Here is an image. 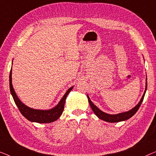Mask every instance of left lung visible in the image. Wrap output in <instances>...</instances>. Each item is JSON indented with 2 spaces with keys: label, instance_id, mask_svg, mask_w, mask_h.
Listing matches in <instances>:
<instances>
[{
  "label": "left lung",
  "instance_id": "left-lung-1",
  "mask_svg": "<svg viewBox=\"0 0 156 156\" xmlns=\"http://www.w3.org/2000/svg\"><path fill=\"white\" fill-rule=\"evenodd\" d=\"M146 89H147V83L146 84L145 92H144V94H143L142 97H141L140 101L139 102V104L135 106V107L131 109L130 111H127V112L119 113V114H116V115H111V114H108V113L103 112V111L99 110V109L97 108L94 104L92 103L88 96H87V99H88V101H89V103H90V106H91V108L92 109L93 112L96 114L97 116H98L99 118H100V119L103 120H104V121H106V122H117L123 121V120H126L127 119H129V118H131L132 116H133L134 114H135V113H136V111H137L138 109L139 108V107H140L141 104V103H142V101L144 100Z\"/></svg>",
  "mask_w": 156,
  "mask_h": 156
}]
</instances>
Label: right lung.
Returning a JSON list of instances; mask_svg holds the SVG:
<instances>
[{
	"label": "right lung",
	"mask_w": 156,
	"mask_h": 156,
	"mask_svg": "<svg viewBox=\"0 0 156 156\" xmlns=\"http://www.w3.org/2000/svg\"><path fill=\"white\" fill-rule=\"evenodd\" d=\"M73 87H71L67 90L66 94L62 97L59 103L55 106V108L48 111L36 110L28 107L26 105L21 101L16 94L15 90L13 89L12 84V69L10 73V88L11 94L15 101L16 105L19 108L21 113L27 118V120L31 122H36L39 123H50L57 120L62 115L64 111L65 100H66L67 95L71 91Z\"/></svg>",
	"instance_id": "right-lung-1"
}]
</instances>
